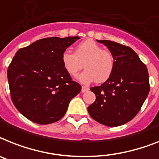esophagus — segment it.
Listing matches in <instances>:
<instances>
[{
	"instance_id": "obj_1",
	"label": "esophagus",
	"mask_w": 159,
	"mask_h": 159,
	"mask_svg": "<svg viewBox=\"0 0 159 159\" xmlns=\"http://www.w3.org/2000/svg\"><path fill=\"white\" fill-rule=\"evenodd\" d=\"M89 90H90V89H89V87H87V86H82V93L88 91Z\"/></svg>"
}]
</instances>
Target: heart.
I'll list each match as a JSON object with an SVG mask.
<instances>
[{
  "label": "heart",
  "mask_w": 159,
  "mask_h": 159,
  "mask_svg": "<svg viewBox=\"0 0 159 159\" xmlns=\"http://www.w3.org/2000/svg\"><path fill=\"white\" fill-rule=\"evenodd\" d=\"M61 61L66 72L71 76L77 75L84 64L86 69L78 76V79L83 83L106 82L112 75L116 66L112 53L102 49L91 39L80 43L74 53L69 50L63 52Z\"/></svg>",
  "instance_id": "heart-1"
}]
</instances>
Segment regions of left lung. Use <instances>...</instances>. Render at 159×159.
<instances>
[{
  "mask_svg": "<svg viewBox=\"0 0 159 159\" xmlns=\"http://www.w3.org/2000/svg\"><path fill=\"white\" fill-rule=\"evenodd\" d=\"M97 41L112 53L116 66L104 83L90 88L96 99L88 107V112L97 122L116 127L133 120L141 110L150 92L149 73L131 48L110 40Z\"/></svg>",
  "mask_w": 159,
  "mask_h": 159,
  "instance_id": "1",
  "label": "left lung"
}]
</instances>
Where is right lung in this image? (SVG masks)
Masks as SVG:
<instances>
[{
    "instance_id": "obj_1",
    "label": "right lung",
    "mask_w": 159,
    "mask_h": 159,
    "mask_svg": "<svg viewBox=\"0 0 159 159\" xmlns=\"http://www.w3.org/2000/svg\"><path fill=\"white\" fill-rule=\"evenodd\" d=\"M78 36L39 39L16 52L7 70L13 103L28 120L48 125L61 120L82 90L72 80L61 55Z\"/></svg>"
}]
</instances>
